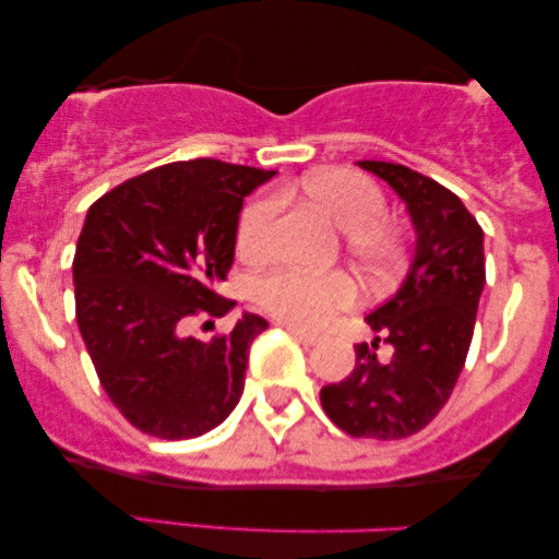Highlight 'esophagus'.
I'll return each mask as SVG.
<instances>
[{"mask_svg":"<svg viewBox=\"0 0 559 559\" xmlns=\"http://www.w3.org/2000/svg\"><path fill=\"white\" fill-rule=\"evenodd\" d=\"M284 329L292 333L294 338H297V342H301L305 346H312V344H318L320 342V336L318 333H310V331H301V329H294V325H286L284 323Z\"/></svg>","mask_w":559,"mask_h":559,"instance_id":"esophagus-1","label":"esophagus"}]
</instances>
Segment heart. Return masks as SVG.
<instances>
[{"mask_svg": "<svg viewBox=\"0 0 559 559\" xmlns=\"http://www.w3.org/2000/svg\"><path fill=\"white\" fill-rule=\"evenodd\" d=\"M316 207L344 230L346 258L368 281H381L402 258L400 230L383 223L386 197L370 178L355 170H320L299 186ZM278 202L262 194L241 213L236 243L243 258H260L271 243V228ZM252 297L262 310L294 329L316 331L329 325L338 312L355 305V284L342 273L310 275L299 271H273L254 281Z\"/></svg>", "mask_w": 559, "mask_h": 559, "instance_id": "b5f03b06", "label": "heart"}]
</instances>
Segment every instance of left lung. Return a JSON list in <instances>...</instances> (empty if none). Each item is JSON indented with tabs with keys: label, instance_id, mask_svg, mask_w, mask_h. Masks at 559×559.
<instances>
[{
	"label": "left lung",
	"instance_id": "1",
	"mask_svg": "<svg viewBox=\"0 0 559 559\" xmlns=\"http://www.w3.org/2000/svg\"><path fill=\"white\" fill-rule=\"evenodd\" d=\"M407 204L415 258L400 292L370 312V344L355 346V370L320 389L325 415L355 439H407L444 407L473 342L486 284L484 230L463 199L404 165L362 159ZM395 349L381 364L374 349Z\"/></svg>",
	"mask_w": 559,
	"mask_h": 559
}]
</instances>
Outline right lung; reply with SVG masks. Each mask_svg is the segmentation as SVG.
Masks as SVG:
<instances>
[{"mask_svg":"<svg viewBox=\"0 0 559 559\" xmlns=\"http://www.w3.org/2000/svg\"><path fill=\"white\" fill-rule=\"evenodd\" d=\"M275 170L189 159L128 178L88 207L75 243V320L102 389L157 439L213 431L241 400L249 344L267 320L243 312L210 342L189 318L226 316L243 197Z\"/></svg>","mask_w":559,"mask_h":559,"instance_id":"add662e5","label":"right lung"}]
</instances>
